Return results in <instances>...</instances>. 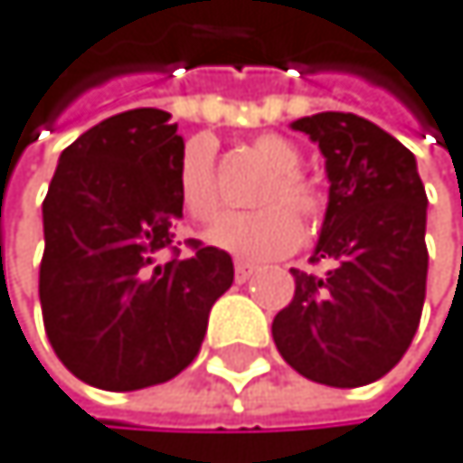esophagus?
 I'll list each match as a JSON object with an SVG mask.
<instances>
[{"mask_svg": "<svg viewBox=\"0 0 463 463\" xmlns=\"http://www.w3.org/2000/svg\"><path fill=\"white\" fill-rule=\"evenodd\" d=\"M254 271H257V266H251V262H243V260L234 262V277H237V282H246Z\"/></svg>", "mask_w": 463, "mask_h": 463, "instance_id": "1", "label": "esophagus"}]
</instances>
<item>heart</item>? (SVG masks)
Instances as JSON below:
<instances>
[{
  "mask_svg": "<svg viewBox=\"0 0 463 463\" xmlns=\"http://www.w3.org/2000/svg\"><path fill=\"white\" fill-rule=\"evenodd\" d=\"M249 149L271 172L257 197L262 209L223 214L206 232V240L214 249L229 251L237 260L262 262L286 257L302 243V223L296 215L299 213L306 226L314 229L325 212V194L297 172L302 155L288 138L266 132L257 135ZM175 186L177 201L192 220L206 223L220 212L214 149L206 138H192L184 146L181 157H177ZM294 211L298 212L296 215Z\"/></svg>",
  "mask_w": 463,
  "mask_h": 463,
  "instance_id": "heart-1",
  "label": "heart"
}]
</instances>
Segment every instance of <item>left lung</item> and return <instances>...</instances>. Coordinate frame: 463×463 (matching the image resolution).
Returning a JSON list of instances; mask_svg holds the SVG:
<instances>
[{
  "instance_id": "obj_1",
  "label": "left lung",
  "mask_w": 463,
  "mask_h": 463,
  "mask_svg": "<svg viewBox=\"0 0 463 463\" xmlns=\"http://www.w3.org/2000/svg\"><path fill=\"white\" fill-rule=\"evenodd\" d=\"M291 127L325 155L331 189L311 260H331V269H291L297 288L271 322L274 345L311 382L362 387L393 371L419 328L424 184L413 152L354 112H317Z\"/></svg>"
}]
</instances>
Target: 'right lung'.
Segmentation results:
<instances>
[{"instance_id":"right-lung-1","label":"right lung","mask_w":463,"mask_h":463,"mask_svg":"<svg viewBox=\"0 0 463 463\" xmlns=\"http://www.w3.org/2000/svg\"><path fill=\"white\" fill-rule=\"evenodd\" d=\"M169 118L141 107L87 129L42 203L44 331L67 371L101 391H141L189 367L234 282L226 251L172 246L184 138Z\"/></svg>"}]
</instances>
